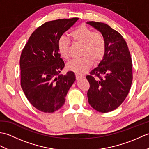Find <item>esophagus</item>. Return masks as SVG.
Masks as SVG:
<instances>
[{
  "label": "esophagus",
  "mask_w": 149,
  "mask_h": 149,
  "mask_svg": "<svg viewBox=\"0 0 149 149\" xmlns=\"http://www.w3.org/2000/svg\"><path fill=\"white\" fill-rule=\"evenodd\" d=\"M75 77H76V79L77 80H79L80 79L84 78V75H83L79 74H75Z\"/></svg>",
  "instance_id": "esophagus-1"
}]
</instances>
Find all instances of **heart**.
<instances>
[{"label":"heart","instance_id":"heart-1","mask_svg":"<svg viewBox=\"0 0 149 149\" xmlns=\"http://www.w3.org/2000/svg\"><path fill=\"white\" fill-rule=\"evenodd\" d=\"M75 42L83 44L80 58L70 60L66 65L69 70L77 74H83L95 62L101 61L106 54V40L102 33L93 31L86 25H81L70 33ZM70 41L65 36H61L58 42V49L61 58L67 59L69 56Z\"/></svg>","mask_w":149,"mask_h":149}]
</instances>
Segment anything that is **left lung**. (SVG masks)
Segmentation results:
<instances>
[{"label": "left lung", "mask_w": 149, "mask_h": 149, "mask_svg": "<svg viewBox=\"0 0 149 149\" xmlns=\"http://www.w3.org/2000/svg\"><path fill=\"white\" fill-rule=\"evenodd\" d=\"M87 24L102 33L106 43L102 61L86 75L90 85L88 102L97 111L110 112L121 105L130 90L132 81L130 52L121 34L108 25L93 21Z\"/></svg>", "instance_id": "left-lung-1"}]
</instances>
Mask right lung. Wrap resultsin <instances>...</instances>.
Here are the masks:
<instances>
[{"instance_id": "obj_1", "label": "right lung", "mask_w": 149, "mask_h": 149, "mask_svg": "<svg viewBox=\"0 0 149 149\" xmlns=\"http://www.w3.org/2000/svg\"><path fill=\"white\" fill-rule=\"evenodd\" d=\"M78 18L47 22L29 37L20 59V84L29 102L38 110L53 113L65 102V97L75 81L74 73L59 75L65 63L60 58L59 38Z\"/></svg>"}]
</instances>
